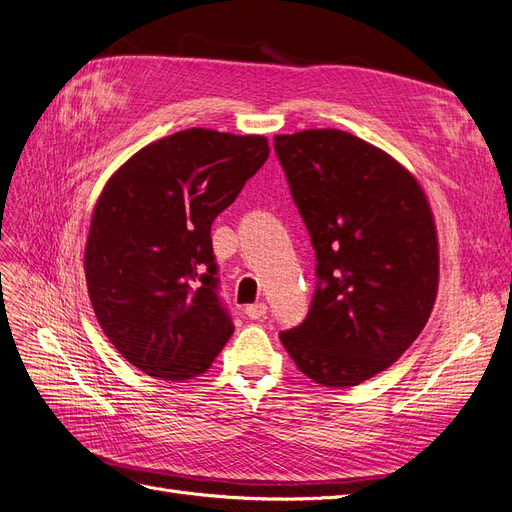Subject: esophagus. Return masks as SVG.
I'll return each mask as SVG.
<instances>
[{
  "instance_id": "esophagus-1",
  "label": "esophagus",
  "mask_w": 512,
  "mask_h": 512,
  "mask_svg": "<svg viewBox=\"0 0 512 512\" xmlns=\"http://www.w3.org/2000/svg\"><path fill=\"white\" fill-rule=\"evenodd\" d=\"M245 316L250 320H260L267 316V305L265 303H254V305H247L245 307Z\"/></svg>"
}]
</instances>
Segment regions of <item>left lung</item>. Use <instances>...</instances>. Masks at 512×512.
<instances>
[{
  "mask_svg": "<svg viewBox=\"0 0 512 512\" xmlns=\"http://www.w3.org/2000/svg\"><path fill=\"white\" fill-rule=\"evenodd\" d=\"M294 205L316 250L307 318L280 339L316 384L346 389L393 365L438 294L427 196L389 153L342 130L275 136Z\"/></svg>",
  "mask_w": 512,
  "mask_h": 512,
  "instance_id": "obj_1",
  "label": "left lung"
}]
</instances>
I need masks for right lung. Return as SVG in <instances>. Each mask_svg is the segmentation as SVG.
I'll return each mask as SVG.
<instances>
[{"instance_id":"right-lung-1","label":"right lung","mask_w":512,"mask_h":512,"mask_svg":"<svg viewBox=\"0 0 512 512\" xmlns=\"http://www.w3.org/2000/svg\"><path fill=\"white\" fill-rule=\"evenodd\" d=\"M269 158L265 136L205 128L143 147L108 179L85 247L91 305L117 352L162 380H190L226 346L211 224Z\"/></svg>"}]
</instances>
